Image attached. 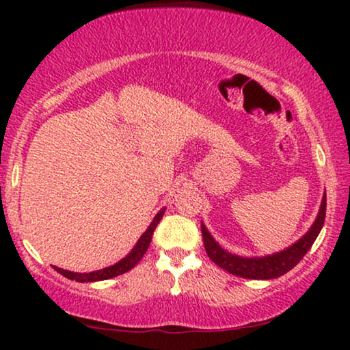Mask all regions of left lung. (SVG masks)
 Segmentation results:
<instances>
[{
  "mask_svg": "<svg viewBox=\"0 0 350 350\" xmlns=\"http://www.w3.org/2000/svg\"><path fill=\"white\" fill-rule=\"evenodd\" d=\"M325 212H327V196H323L317 218H315L312 226L309 228V231L306 232L303 237L298 239L295 243H291L290 247L266 256H239L234 255L231 252L224 250V248L215 241L212 234L208 232L205 224L200 223L205 252H207L208 258L215 262V265H218L221 269L231 272V274L237 277L256 280L277 279V277L284 275L290 269H293V267L303 260L306 253L309 252V248L312 247V243L315 242V239H317L323 228Z\"/></svg>",
  "mask_w": 350,
  "mask_h": 350,
  "instance_id": "1",
  "label": "left lung"
}]
</instances>
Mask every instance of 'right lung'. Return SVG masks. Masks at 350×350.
Returning <instances> with one entry per match:
<instances>
[{"instance_id":"right-lung-1","label":"right lung","mask_w":350,"mask_h":350,"mask_svg":"<svg viewBox=\"0 0 350 350\" xmlns=\"http://www.w3.org/2000/svg\"><path fill=\"white\" fill-rule=\"evenodd\" d=\"M164 212H165V207L161 208L157 215L152 219L150 226L145 232L142 234V237L138 239V242L135 243V247L132 248L131 253L126 258H122L121 261H118L116 265L109 266V267H105V269H98V271H92V272H73V271H65L62 269V267H55L57 272H60L62 275L66 277V279L70 280H76V282H98V280H107V279H113V277L116 275H121L124 272L131 271L132 267H135L138 265V261L142 260L143 255H145L148 247H150V242H151V237H152V232H154V229L157 226V223L161 221L162 217H164Z\"/></svg>"}]
</instances>
